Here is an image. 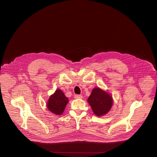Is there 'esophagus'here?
<instances>
[{
    "instance_id": "obj_1",
    "label": "esophagus",
    "mask_w": 157,
    "mask_h": 157,
    "mask_svg": "<svg viewBox=\"0 0 157 157\" xmlns=\"http://www.w3.org/2000/svg\"><path fill=\"white\" fill-rule=\"evenodd\" d=\"M74 98L75 99H81V98H82V96L81 95V94H75Z\"/></svg>"
}]
</instances>
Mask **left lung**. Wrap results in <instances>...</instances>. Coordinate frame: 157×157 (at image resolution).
Listing matches in <instances>:
<instances>
[{
    "mask_svg": "<svg viewBox=\"0 0 157 157\" xmlns=\"http://www.w3.org/2000/svg\"><path fill=\"white\" fill-rule=\"evenodd\" d=\"M94 114L101 117L108 113L113 104L112 97L99 88H94L87 99Z\"/></svg>",
    "mask_w": 157,
    "mask_h": 157,
    "instance_id": "8db88e82",
    "label": "left lung"
}]
</instances>
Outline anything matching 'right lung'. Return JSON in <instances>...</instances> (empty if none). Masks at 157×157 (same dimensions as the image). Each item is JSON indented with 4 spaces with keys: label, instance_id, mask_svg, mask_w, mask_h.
I'll return each instance as SVG.
<instances>
[{
    "label": "right lung",
    "instance_id": "add662e5",
    "mask_svg": "<svg viewBox=\"0 0 157 157\" xmlns=\"http://www.w3.org/2000/svg\"><path fill=\"white\" fill-rule=\"evenodd\" d=\"M68 102V99L67 98L63 91L58 89L54 94L51 95L47 104L48 109L56 115H61Z\"/></svg>",
    "mask_w": 157,
    "mask_h": 157
}]
</instances>
